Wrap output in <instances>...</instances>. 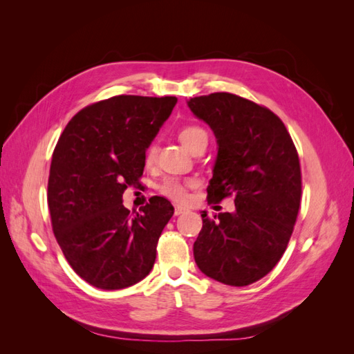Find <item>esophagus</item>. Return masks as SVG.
Masks as SVG:
<instances>
[{"label": "esophagus", "mask_w": 354, "mask_h": 354, "mask_svg": "<svg viewBox=\"0 0 354 354\" xmlns=\"http://www.w3.org/2000/svg\"><path fill=\"white\" fill-rule=\"evenodd\" d=\"M186 211H187V208L177 205V207H176V209H174V214H176V216H180V214H183V212H186Z\"/></svg>", "instance_id": "34e87169"}]
</instances>
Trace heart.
Returning a JSON list of instances; mask_svg holds the SVG:
<instances>
[{
	"instance_id": "obj_1",
	"label": "heart",
	"mask_w": 354,
	"mask_h": 354,
	"mask_svg": "<svg viewBox=\"0 0 354 354\" xmlns=\"http://www.w3.org/2000/svg\"><path fill=\"white\" fill-rule=\"evenodd\" d=\"M180 142L183 143V146L192 152L194 149L201 143V142H208L207 133L202 130L201 127L196 125H189L185 127L183 130L178 134ZM155 158V147L149 146L146 151V164H151ZM192 185V181H181L174 177H168L165 178L162 183L159 185V192L167 198H171L174 201H185L187 196V187Z\"/></svg>"
}]
</instances>
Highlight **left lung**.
Here are the masks:
<instances>
[{"instance_id":"1","label":"left lung","mask_w":354,"mask_h":354,"mask_svg":"<svg viewBox=\"0 0 354 354\" xmlns=\"http://www.w3.org/2000/svg\"><path fill=\"white\" fill-rule=\"evenodd\" d=\"M209 125L218 152L208 202L233 196L234 211L208 218L194 243L199 270L211 279L246 286L282 259L301 199V169L292 138L272 111L230 93L187 100Z\"/></svg>"}]
</instances>
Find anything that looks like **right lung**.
Here are the masks:
<instances>
[{"label":"right lung","mask_w":354,"mask_h":354,"mask_svg":"<svg viewBox=\"0 0 354 354\" xmlns=\"http://www.w3.org/2000/svg\"><path fill=\"white\" fill-rule=\"evenodd\" d=\"M177 103L174 95H115L80 111L53 152L48 208L68 263L85 282L122 289L149 274L174 207L153 196L142 212L122 205L143 174L146 151Z\"/></svg>","instance_id":"obj_1"}]
</instances>
